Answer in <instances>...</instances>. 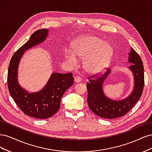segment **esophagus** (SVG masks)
<instances>
[{"instance_id": "34e87169", "label": "esophagus", "mask_w": 152, "mask_h": 152, "mask_svg": "<svg viewBox=\"0 0 152 152\" xmlns=\"http://www.w3.org/2000/svg\"><path fill=\"white\" fill-rule=\"evenodd\" d=\"M81 80H82V79L79 76L77 75V76H75L74 77V81H75V82H77V83H79V82H81Z\"/></svg>"}]
</instances>
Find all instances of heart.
<instances>
[{
    "mask_svg": "<svg viewBox=\"0 0 152 152\" xmlns=\"http://www.w3.org/2000/svg\"><path fill=\"white\" fill-rule=\"evenodd\" d=\"M73 50H66L65 57L73 65L77 63V58L84 59V70L90 74L102 72L107 66L112 57L110 45L98 37L84 36L77 39L73 44Z\"/></svg>",
    "mask_w": 152,
    "mask_h": 152,
    "instance_id": "obj_1",
    "label": "heart"
}]
</instances>
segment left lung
Instances as JSON below:
<instances>
[{
	"instance_id": "8db88e82",
	"label": "left lung",
	"mask_w": 152,
	"mask_h": 152,
	"mask_svg": "<svg viewBox=\"0 0 152 152\" xmlns=\"http://www.w3.org/2000/svg\"><path fill=\"white\" fill-rule=\"evenodd\" d=\"M129 61L132 63L129 69L134 76V87L132 93L126 99L113 101L108 98L103 94V82L108 76L110 70L96 77H89V82L87 83V103L91 110L102 118L113 119L123 117L133 108L142 95L145 85L144 67L140 55L131 48Z\"/></svg>"
}]
</instances>
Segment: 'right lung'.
<instances>
[{
  "label": "right lung",
  "instance_id": "add662e5",
  "mask_svg": "<svg viewBox=\"0 0 152 152\" xmlns=\"http://www.w3.org/2000/svg\"><path fill=\"white\" fill-rule=\"evenodd\" d=\"M48 29L35 31L30 39L13 54L7 73L10 93L19 108L25 115L37 118H48L56 113L60 107L61 99L65 91L73 84L72 73H54L44 88L35 93H28L18 82V67L25 50L39 44L48 36Z\"/></svg>",
  "mask_w": 152,
  "mask_h": 152
}]
</instances>
